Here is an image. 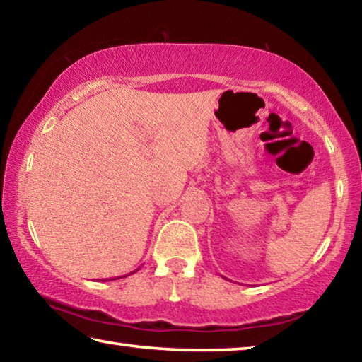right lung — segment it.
Masks as SVG:
<instances>
[{
  "instance_id": "obj_1",
  "label": "right lung",
  "mask_w": 362,
  "mask_h": 362,
  "mask_svg": "<svg viewBox=\"0 0 362 362\" xmlns=\"http://www.w3.org/2000/svg\"><path fill=\"white\" fill-rule=\"evenodd\" d=\"M136 272H137V269H136ZM131 274H132V273H131ZM113 279H116V278H113ZM113 279H112V281H113Z\"/></svg>"
}]
</instances>
